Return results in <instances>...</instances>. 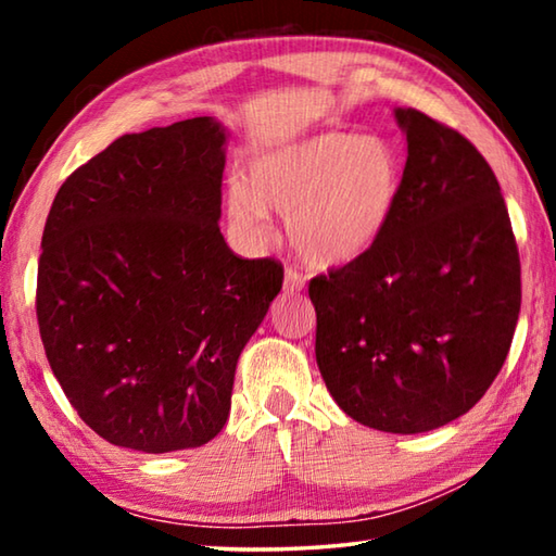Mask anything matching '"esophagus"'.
<instances>
[{"label":"esophagus","mask_w":556,"mask_h":556,"mask_svg":"<svg viewBox=\"0 0 556 556\" xmlns=\"http://www.w3.org/2000/svg\"><path fill=\"white\" fill-rule=\"evenodd\" d=\"M301 289H304V277H301L296 269L287 267L285 269V294H299Z\"/></svg>","instance_id":"34e87169"}]
</instances>
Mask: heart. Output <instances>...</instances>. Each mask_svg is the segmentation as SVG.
<instances>
[{"mask_svg":"<svg viewBox=\"0 0 556 556\" xmlns=\"http://www.w3.org/2000/svg\"><path fill=\"white\" fill-rule=\"evenodd\" d=\"M404 191V162L384 137L321 131L271 147L225 188V218L244 248L271 235L269 211L287 215L296 255L338 269L378 248Z\"/></svg>","mask_w":556,"mask_h":556,"instance_id":"1","label":"heart"}]
</instances>
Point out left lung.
<instances>
[{
    "label": "left lung",
    "instance_id": "8db88e82",
    "mask_svg": "<svg viewBox=\"0 0 556 556\" xmlns=\"http://www.w3.org/2000/svg\"><path fill=\"white\" fill-rule=\"evenodd\" d=\"M404 191L370 255L308 285L316 363L348 417L421 434L466 414L501 372L520 316V257L481 152L394 108Z\"/></svg>",
    "mask_w": 556,
    "mask_h": 556
}]
</instances>
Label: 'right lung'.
<instances>
[{
	"instance_id": "right-lung-1",
	"label": "right lung",
	"mask_w": 556,
	"mask_h": 556,
	"mask_svg": "<svg viewBox=\"0 0 556 556\" xmlns=\"http://www.w3.org/2000/svg\"><path fill=\"white\" fill-rule=\"evenodd\" d=\"M228 137L215 117L122 135L53 199L41 341L73 409L115 446L218 437L238 357L281 289L279 262L240 260L220 232Z\"/></svg>"
}]
</instances>
